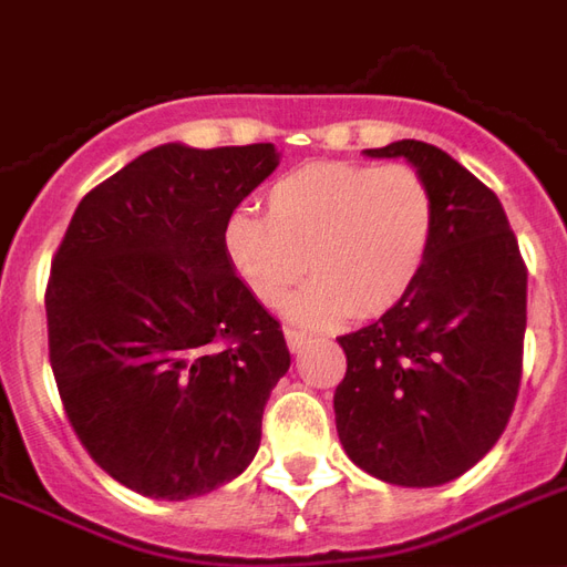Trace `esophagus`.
<instances>
[{
  "label": "esophagus",
  "mask_w": 567,
  "mask_h": 567,
  "mask_svg": "<svg viewBox=\"0 0 567 567\" xmlns=\"http://www.w3.org/2000/svg\"><path fill=\"white\" fill-rule=\"evenodd\" d=\"M285 343H288V349H291V352H300V349H303V343H307V333L295 331V328H285Z\"/></svg>",
  "instance_id": "1"
}]
</instances>
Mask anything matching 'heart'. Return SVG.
I'll return each mask as SVG.
<instances>
[{"mask_svg":"<svg viewBox=\"0 0 567 567\" xmlns=\"http://www.w3.org/2000/svg\"><path fill=\"white\" fill-rule=\"evenodd\" d=\"M264 203L267 215L236 209L227 218L224 251L267 307L309 270L312 282L288 303L300 324L377 319L425 267L434 199L406 163H303L279 175Z\"/></svg>","mask_w":567,"mask_h":567,"instance_id":"b5f03b06","label":"heart"}]
</instances>
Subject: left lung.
Here are the masks:
<instances>
[{"label": "left lung", "mask_w": 567, "mask_h": 567, "mask_svg": "<svg viewBox=\"0 0 567 567\" xmlns=\"http://www.w3.org/2000/svg\"><path fill=\"white\" fill-rule=\"evenodd\" d=\"M364 154L416 166L434 199V236L404 300L340 337L337 434L385 483L443 486L507 427L523 380L528 270L498 197L446 151L401 140Z\"/></svg>", "instance_id": "8db88e82"}]
</instances>
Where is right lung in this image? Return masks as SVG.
Wrapping results in <instances>:
<instances>
[{
  "label": "right lung",
  "mask_w": 567,
  "mask_h": 567,
  "mask_svg": "<svg viewBox=\"0 0 567 567\" xmlns=\"http://www.w3.org/2000/svg\"><path fill=\"white\" fill-rule=\"evenodd\" d=\"M276 166L270 142L157 145L81 199L51 260L63 410L93 462L140 495H206L258 452L291 355L234 272L224 224Z\"/></svg>",
  "instance_id": "add662e5"
}]
</instances>
